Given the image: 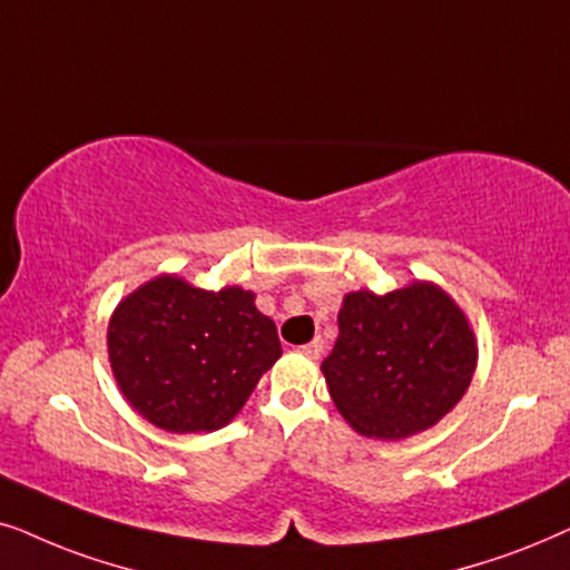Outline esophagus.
<instances>
[{
  "label": "esophagus",
  "mask_w": 570,
  "mask_h": 570,
  "mask_svg": "<svg viewBox=\"0 0 570 570\" xmlns=\"http://www.w3.org/2000/svg\"><path fill=\"white\" fill-rule=\"evenodd\" d=\"M299 352L307 354L309 360H317V356H321V354L325 352V341H323V338H313V341H309V344L299 346Z\"/></svg>",
  "instance_id": "esophagus-1"
}]
</instances>
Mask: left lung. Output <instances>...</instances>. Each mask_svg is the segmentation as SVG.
<instances>
[{
  "label": "left lung",
  "instance_id": "8db88e82",
  "mask_svg": "<svg viewBox=\"0 0 570 570\" xmlns=\"http://www.w3.org/2000/svg\"><path fill=\"white\" fill-rule=\"evenodd\" d=\"M476 356L464 309L432 281H412L389 294L348 292L321 370L352 430L404 440L435 428L464 399Z\"/></svg>",
  "mask_w": 570,
  "mask_h": 570
}]
</instances>
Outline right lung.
Wrapping results in <instances>:
<instances>
[{
	"label": "right lung",
	"mask_w": 570,
	"mask_h": 570,
	"mask_svg": "<svg viewBox=\"0 0 570 570\" xmlns=\"http://www.w3.org/2000/svg\"><path fill=\"white\" fill-rule=\"evenodd\" d=\"M106 346L121 396L166 432L226 428L281 356L276 323L253 292H208L177 273L114 307Z\"/></svg>",
	"instance_id": "obj_1"
}]
</instances>
